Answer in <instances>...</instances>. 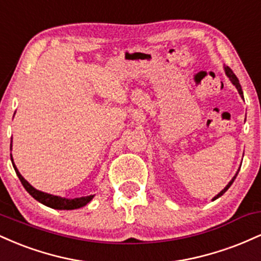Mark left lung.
<instances>
[{"label": "left lung", "mask_w": 261, "mask_h": 261, "mask_svg": "<svg viewBox=\"0 0 261 261\" xmlns=\"http://www.w3.org/2000/svg\"><path fill=\"white\" fill-rule=\"evenodd\" d=\"M224 72H226V74H227V77H228V79H229V81H230V82H232V85H233V86H234V87H236V88H237V91H238V93H239V95H241V97H242V98H243V91H242V87H241V83H239V80H238V79H237V76H236V74H234V73H233V71H232V70H230V68L228 67V66H224ZM239 169H241V167H239ZM239 169H238V170H237L236 175H234V176H233V178H232V179H230V181L228 182V184H227V187H226V188H224L222 191H220V193H218V194H217V195H216V196H215V197H214V199H212V201H214V200H216V199H218V197H221V196H222V195H223V194H224V193H226V191H227V190H228V189H229V187H230V185H232V184H233V181H234L236 176H237V175H238V172H239Z\"/></svg>", "instance_id": "8db88e82"}]
</instances>
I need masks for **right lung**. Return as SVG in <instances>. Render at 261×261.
<instances>
[{
	"mask_svg": "<svg viewBox=\"0 0 261 261\" xmlns=\"http://www.w3.org/2000/svg\"><path fill=\"white\" fill-rule=\"evenodd\" d=\"M11 149H12V142H11ZM11 161H12V164H13L14 170H16L18 178H19V180L23 184V187H24L25 190L28 191V193L31 194L37 201L43 203L45 206H47V207H51L55 210H76V208L86 206L87 203L91 202V200L94 197V195H88V196H82V197H74V199H66V197L51 195V194H47V193H44V191L38 190V189L32 187V185L29 184L24 178H23L22 174L19 173V170L17 169L16 164H14L12 154H11Z\"/></svg>",
	"mask_w": 261,
	"mask_h": 261,
	"instance_id": "obj_1",
	"label": "right lung"
}]
</instances>
